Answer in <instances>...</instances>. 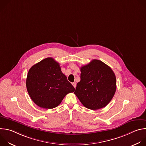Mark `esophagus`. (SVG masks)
<instances>
[{
    "label": "esophagus",
    "mask_w": 146,
    "mask_h": 146,
    "mask_svg": "<svg viewBox=\"0 0 146 146\" xmlns=\"http://www.w3.org/2000/svg\"><path fill=\"white\" fill-rule=\"evenodd\" d=\"M72 85H73V86L74 87V88L76 87V82H73V83H72Z\"/></svg>",
    "instance_id": "34e87169"
}]
</instances>
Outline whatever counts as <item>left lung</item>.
<instances>
[{
	"instance_id": "8db88e82",
	"label": "left lung",
	"mask_w": 146,
	"mask_h": 146,
	"mask_svg": "<svg viewBox=\"0 0 146 146\" xmlns=\"http://www.w3.org/2000/svg\"><path fill=\"white\" fill-rule=\"evenodd\" d=\"M80 71L81 80L77 84L74 94L83 106L92 110L106 106L116 91L114 72L98 59L82 66Z\"/></svg>"
}]
</instances>
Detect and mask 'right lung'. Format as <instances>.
Masks as SVG:
<instances>
[{
	"label": "right lung",
	"mask_w": 146,
	"mask_h": 146,
	"mask_svg": "<svg viewBox=\"0 0 146 146\" xmlns=\"http://www.w3.org/2000/svg\"><path fill=\"white\" fill-rule=\"evenodd\" d=\"M26 86L36 105L47 109L57 107L68 94L75 90L52 58H45L31 67Z\"/></svg>",
	"instance_id": "1"
}]
</instances>
